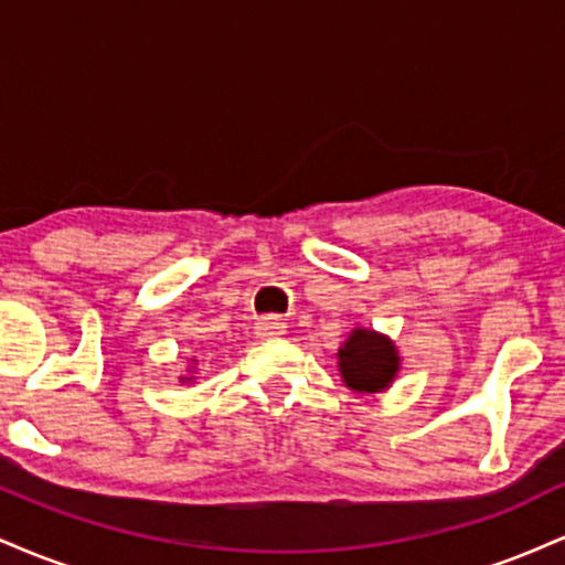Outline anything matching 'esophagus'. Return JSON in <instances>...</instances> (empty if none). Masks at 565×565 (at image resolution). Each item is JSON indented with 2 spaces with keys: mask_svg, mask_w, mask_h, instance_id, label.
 <instances>
[{
  "mask_svg": "<svg viewBox=\"0 0 565 565\" xmlns=\"http://www.w3.org/2000/svg\"><path fill=\"white\" fill-rule=\"evenodd\" d=\"M255 334L260 337V340H276V337L287 334V323L281 319H263L255 327Z\"/></svg>",
  "mask_w": 565,
  "mask_h": 565,
  "instance_id": "esophagus-1",
  "label": "esophagus"
}]
</instances>
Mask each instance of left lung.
I'll use <instances>...</instances> for the list:
<instances>
[{
  "instance_id": "8db88e82",
  "label": "left lung",
  "mask_w": 565,
  "mask_h": 565,
  "mask_svg": "<svg viewBox=\"0 0 565 565\" xmlns=\"http://www.w3.org/2000/svg\"><path fill=\"white\" fill-rule=\"evenodd\" d=\"M337 372L345 387L361 395L385 393L401 372V353L387 334L369 327H353L337 350Z\"/></svg>"
}]
</instances>
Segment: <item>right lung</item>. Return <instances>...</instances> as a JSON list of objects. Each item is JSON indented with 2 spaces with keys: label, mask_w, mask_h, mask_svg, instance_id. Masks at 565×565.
I'll return each instance as SVG.
<instances>
[{
  "label": "right lung",
  "mask_w": 565,
  "mask_h": 565,
  "mask_svg": "<svg viewBox=\"0 0 565 565\" xmlns=\"http://www.w3.org/2000/svg\"><path fill=\"white\" fill-rule=\"evenodd\" d=\"M196 366H199V355H191V359H188V369H185V377H178L180 382H183V385H188V382H193L196 377H193V374H196Z\"/></svg>",
  "instance_id": "right-lung-1"
}]
</instances>
